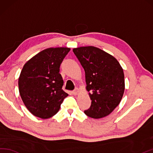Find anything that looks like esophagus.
Listing matches in <instances>:
<instances>
[{"label": "esophagus", "instance_id": "obj_1", "mask_svg": "<svg viewBox=\"0 0 153 153\" xmlns=\"http://www.w3.org/2000/svg\"><path fill=\"white\" fill-rule=\"evenodd\" d=\"M79 88H76L75 89H74L72 92H73V94H74V95H76L77 94H78V92H79Z\"/></svg>", "mask_w": 153, "mask_h": 153}]
</instances>
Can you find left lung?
<instances>
[{
  "instance_id": "8db88e82",
  "label": "left lung",
  "mask_w": 153,
  "mask_h": 153,
  "mask_svg": "<svg viewBox=\"0 0 153 153\" xmlns=\"http://www.w3.org/2000/svg\"><path fill=\"white\" fill-rule=\"evenodd\" d=\"M73 52L85 71L86 88L91 100L90 107L84 113L93 118L107 116L123 96V68L113 56L96 47H80Z\"/></svg>"
}]
</instances>
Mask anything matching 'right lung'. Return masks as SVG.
Returning a JSON list of instances; mask_svg holds the SVG:
<instances>
[{"label":"right lung","mask_w":153,"mask_h":153,"mask_svg":"<svg viewBox=\"0 0 153 153\" xmlns=\"http://www.w3.org/2000/svg\"><path fill=\"white\" fill-rule=\"evenodd\" d=\"M70 48H48L23 66L18 81L19 94L27 109L46 119L55 115L68 94L62 89L59 68Z\"/></svg>","instance_id":"right-lung-1"}]
</instances>
